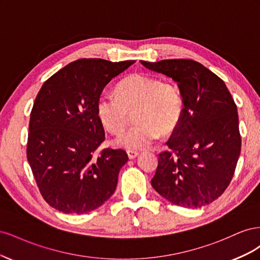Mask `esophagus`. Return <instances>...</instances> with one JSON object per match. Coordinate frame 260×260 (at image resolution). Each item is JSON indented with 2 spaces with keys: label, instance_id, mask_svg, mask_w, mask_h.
Returning <instances> with one entry per match:
<instances>
[{
  "label": "esophagus",
  "instance_id": "1",
  "mask_svg": "<svg viewBox=\"0 0 260 260\" xmlns=\"http://www.w3.org/2000/svg\"><path fill=\"white\" fill-rule=\"evenodd\" d=\"M127 153H128V157H129L130 159H135L136 157L139 156V153L136 152V151H128Z\"/></svg>",
  "mask_w": 260,
  "mask_h": 260
}]
</instances>
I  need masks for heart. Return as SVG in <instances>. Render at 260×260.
Masks as SVG:
<instances>
[{
	"label": "heart",
	"instance_id": "b5f03b06",
	"mask_svg": "<svg viewBox=\"0 0 260 260\" xmlns=\"http://www.w3.org/2000/svg\"><path fill=\"white\" fill-rule=\"evenodd\" d=\"M182 109V98L176 86L142 74L131 75L120 81L116 94L102 93L96 103L102 124L115 135L125 127L130 113L137 111V123L115 140L117 146L128 151L148 148L159 133H171L181 119Z\"/></svg>",
	"mask_w": 260,
	"mask_h": 260
}]
</instances>
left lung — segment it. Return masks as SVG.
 I'll return each mask as SVG.
<instances>
[{"instance_id":"left-lung-1","label":"left lung","mask_w":260,"mask_h":260,"mask_svg":"<svg viewBox=\"0 0 260 260\" xmlns=\"http://www.w3.org/2000/svg\"><path fill=\"white\" fill-rule=\"evenodd\" d=\"M177 82L181 119L159 154L154 190L175 205L200 208L217 200L231 182L241 153L238 109L225 83L198 61L141 60Z\"/></svg>"}]
</instances>
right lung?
<instances>
[{"instance_id": "1", "label": "right lung", "mask_w": 260, "mask_h": 260, "mask_svg": "<svg viewBox=\"0 0 260 260\" xmlns=\"http://www.w3.org/2000/svg\"><path fill=\"white\" fill-rule=\"evenodd\" d=\"M136 60L82 58L46 80L30 114L27 159L43 199L65 214H86L114 194L128 161L122 149L94 153L105 139L96 103L105 85Z\"/></svg>"}]
</instances>
